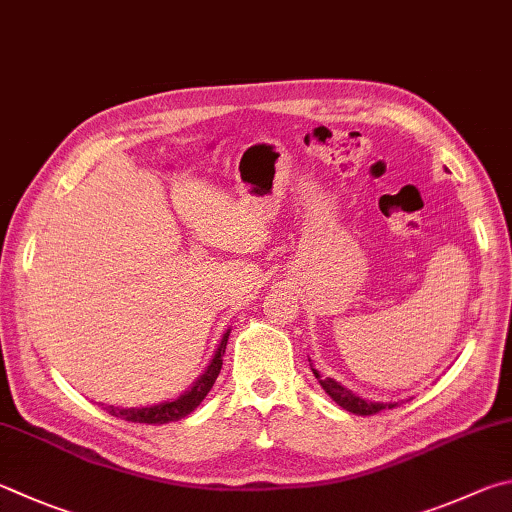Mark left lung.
<instances>
[{"mask_svg":"<svg viewBox=\"0 0 512 512\" xmlns=\"http://www.w3.org/2000/svg\"><path fill=\"white\" fill-rule=\"evenodd\" d=\"M309 362H311V360H309ZM311 369H313V374H315V378H318V383L322 385L324 392H327V394L333 398V401H336V403L342 407V410H347V412H351V414L371 416V414H378V412H383V410H392V407L398 405V403H374V401H367V398L353 394L349 387L340 385L338 380L322 378L320 371L313 367V362H311Z\"/></svg>","mask_w":512,"mask_h":512,"instance_id":"left-lung-1","label":"left lung"}]
</instances>
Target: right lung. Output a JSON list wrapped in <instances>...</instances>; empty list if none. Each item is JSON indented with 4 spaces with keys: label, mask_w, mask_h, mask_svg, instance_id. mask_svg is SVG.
I'll list each match as a JSON object with an SVG mask.
<instances>
[{
    "label": "right lung",
    "mask_w": 512,
    "mask_h": 512,
    "mask_svg": "<svg viewBox=\"0 0 512 512\" xmlns=\"http://www.w3.org/2000/svg\"><path fill=\"white\" fill-rule=\"evenodd\" d=\"M228 336H230V329L224 333V338H221L215 356H212V360L208 362L206 371H203V374L197 380H194L192 387L185 389V392L179 398H172V401L156 403V405H147V407H114V405H107L105 410L111 416H120V418H125V421L147 423V425H163V423L185 418L190 412L197 410L203 398L208 396L212 385H215V380H217L219 371H221V365H224V353H226V345H228Z\"/></svg>",
    "instance_id": "obj_1"
}]
</instances>
